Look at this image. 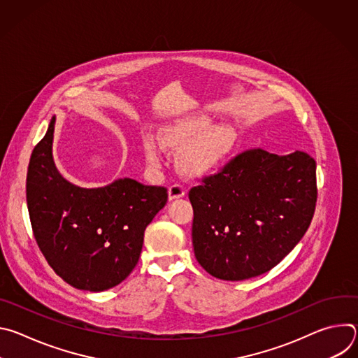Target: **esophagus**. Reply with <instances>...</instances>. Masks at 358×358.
<instances>
[{
  "label": "esophagus",
  "instance_id": "34e87169",
  "mask_svg": "<svg viewBox=\"0 0 358 358\" xmlns=\"http://www.w3.org/2000/svg\"><path fill=\"white\" fill-rule=\"evenodd\" d=\"M185 195V189L184 187H181L180 184H173L170 188H169V199L173 201V199H177V198H181Z\"/></svg>",
  "mask_w": 358,
  "mask_h": 358
}]
</instances>
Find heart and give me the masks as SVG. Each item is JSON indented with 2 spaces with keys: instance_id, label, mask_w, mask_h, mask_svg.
I'll return each mask as SVG.
<instances>
[{
  "instance_id": "heart-1",
  "label": "heart",
  "mask_w": 358,
  "mask_h": 358,
  "mask_svg": "<svg viewBox=\"0 0 358 358\" xmlns=\"http://www.w3.org/2000/svg\"><path fill=\"white\" fill-rule=\"evenodd\" d=\"M159 137L163 147L182 150L180 166L185 174L192 177H210L221 173L238 148V137L231 129H213L208 119L198 116L164 126ZM143 152L151 169H162L163 151L151 134L143 137Z\"/></svg>"
}]
</instances>
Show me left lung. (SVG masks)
Returning a JSON list of instances; mask_svg holds the SVG:
<instances>
[{"label": "left lung", "instance_id": "1", "mask_svg": "<svg viewBox=\"0 0 358 358\" xmlns=\"http://www.w3.org/2000/svg\"><path fill=\"white\" fill-rule=\"evenodd\" d=\"M188 196L198 264L222 280L275 268L308 231L317 201L316 162L308 152L246 150Z\"/></svg>", "mask_w": 358, "mask_h": 358}]
</instances>
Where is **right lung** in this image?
I'll return each instance as SVG.
<instances>
[{"instance_id":"1","label":"right lung","mask_w":358,"mask_h":358,"mask_svg":"<svg viewBox=\"0 0 358 358\" xmlns=\"http://www.w3.org/2000/svg\"><path fill=\"white\" fill-rule=\"evenodd\" d=\"M55 116L35 145L27 173V203L36 243L71 286L103 292L136 268L144 231L166 206L167 188L119 178L82 188L65 180L52 157Z\"/></svg>"}]
</instances>
